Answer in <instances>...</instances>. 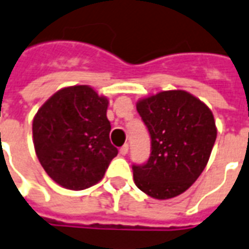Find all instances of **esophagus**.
Listing matches in <instances>:
<instances>
[{"mask_svg": "<svg viewBox=\"0 0 249 249\" xmlns=\"http://www.w3.org/2000/svg\"><path fill=\"white\" fill-rule=\"evenodd\" d=\"M119 153H121L122 156L127 155V153H128V144L122 145V147H121V149H119Z\"/></svg>", "mask_w": 249, "mask_h": 249, "instance_id": "esophagus-1", "label": "esophagus"}]
</instances>
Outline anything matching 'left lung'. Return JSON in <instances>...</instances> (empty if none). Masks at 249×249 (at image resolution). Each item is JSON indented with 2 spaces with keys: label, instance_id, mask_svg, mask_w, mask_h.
<instances>
[{
  "label": "left lung",
  "instance_id": "8db88e82",
  "mask_svg": "<svg viewBox=\"0 0 249 249\" xmlns=\"http://www.w3.org/2000/svg\"><path fill=\"white\" fill-rule=\"evenodd\" d=\"M136 110L151 138L144 164H134L138 188L158 199L184 193L206 167L216 139L211 110L184 90H169L140 100Z\"/></svg>",
  "mask_w": 249,
  "mask_h": 249
}]
</instances>
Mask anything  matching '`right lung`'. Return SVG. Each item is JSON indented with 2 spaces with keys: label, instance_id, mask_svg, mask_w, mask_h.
<instances>
[{
  "label": "right lung",
  "instance_id": "obj_1",
  "mask_svg": "<svg viewBox=\"0 0 249 249\" xmlns=\"http://www.w3.org/2000/svg\"><path fill=\"white\" fill-rule=\"evenodd\" d=\"M107 104L91 88L76 85L55 93L34 118L36 156L47 175L63 188H90L118 155L110 142Z\"/></svg>",
  "mask_w": 249,
  "mask_h": 249
}]
</instances>
